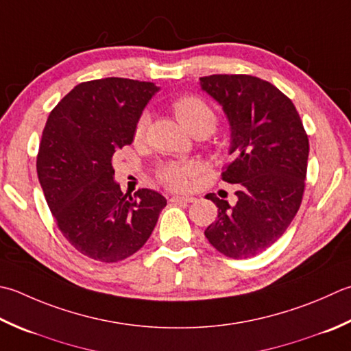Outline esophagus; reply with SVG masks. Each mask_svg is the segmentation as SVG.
<instances>
[{"mask_svg": "<svg viewBox=\"0 0 351 351\" xmlns=\"http://www.w3.org/2000/svg\"><path fill=\"white\" fill-rule=\"evenodd\" d=\"M169 201L173 202V204H178V202L190 204V202L195 201V197H191V196H171V197L169 199Z\"/></svg>", "mask_w": 351, "mask_h": 351, "instance_id": "1", "label": "esophagus"}]
</instances>
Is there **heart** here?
Returning <instances> with one entry per match:
<instances>
[{
  "label": "heart",
  "mask_w": 351,
  "mask_h": 351,
  "mask_svg": "<svg viewBox=\"0 0 351 351\" xmlns=\"http://www.w3.org/2000/svg\"><path fill=\"white\" fill-rule=\"evenodd\" d=\"M171 111L180 120L181 125L191 135L211 134L217 126V114L210 103L199 95L187 94L171 103ZM149 125V115L143 112L135 121L134 138L143 140ZM197 175V166L195 162H167L158 169L156 176L161 184L170 190H184L191 178Z\"/></svg>",
  "instance_id": "heart-1"
}]
</instances>
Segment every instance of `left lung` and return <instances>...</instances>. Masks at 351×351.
Returning <instances> with one entry per match:
<instances>
[{"mask_svg": "<svg viewBox=\"0 0 351 351\" xmlns=\"http://www.w3.org/2000/svg\"><path fill=\"white\" fill-rule=\"evenodd\" d=\"M201 86L221 103L231 126L232 160L222 181L236 184L237 202L208 193L217 221L205 237L230 258H250L283 236L303 201L308 138L292 100L250 74H213Z\"/></svg>", "mask_w": 351, "mask_h": 351, "instance_id": "1", "label": "left lung"}]
</instances>
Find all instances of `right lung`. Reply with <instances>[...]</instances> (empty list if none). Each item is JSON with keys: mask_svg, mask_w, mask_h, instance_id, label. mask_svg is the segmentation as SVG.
<instances>
[{"mask_svg": "<svg viewBox=\"0 0 351 351\" xmlns=\"http://www.w3.org/2000/svg\"><path fill=\"white\" fill-rule=\"evenodd\" d=\"M156 93L152 82H82L48 115L38 178L59 231L84 256L115 263L138 251L166 207L158 191L123 193L112 156L134 141L135 121Z\"/></svg>", "mask_w": 351, "mask_h": 351, "instance_id": "right-lung-1", "label": "right lung"}]
</instances>
